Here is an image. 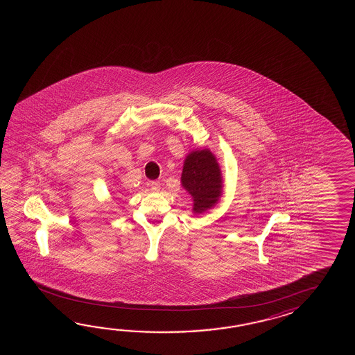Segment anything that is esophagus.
Returning <instances> with one entry per match:
<instances>
[{
	"label": "esophagus",
	"mask_w": 355,
	"mask_h": 355,
	"mask_svg": "<svg viewBox=\"0 0 355 355\" xmlns=\"http://www.w3.org/2000/svg\"><path fill=\"white\" fill-rule=\"evenodd\" d=\"M150 187H151L152 191L157 193V191H159V189H161V184H159V181H151Z\"/></svg>",
	"instance_id": "1"
}]
</instances>
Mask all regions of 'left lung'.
I'll return each instance as SVG.
<instances>
[{
	"mask_svg": "<svg viewBox=\"0 0 355 355\" xmlns=\"http://www.w3.org/2000/svg\"><path fill=\"white\" fill-rule=\"evenodd\" d=\"M181 185L193 198V211L196 214L218 203L222 196V174L217 159L208 148L190 152L187 156Z\"/></svg>",
	"mask_w": 355,
	"mask_h": 355,
	"instance_id": "8db88e82",
	"label": "left lung"
}]
</instances>
